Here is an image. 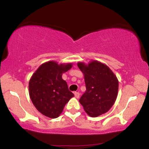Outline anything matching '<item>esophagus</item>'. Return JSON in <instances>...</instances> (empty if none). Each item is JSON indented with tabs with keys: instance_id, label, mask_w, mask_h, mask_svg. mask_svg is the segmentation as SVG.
<instances>
[{
	"instance_id": "obj_1",
	"label": "esophagus",
	"mask_w": 149,
	"mask_h": 149,
	"mask_svg": "<svg viewBox=\"0 0 149 149\" xmlns=\"http://www.w3.org/2000/svg\"><path fill=\"white\" fill-rule=\"evenodd\" d=\"M74 94L75 98H79L80 93H79V92H74Z\"/></svg>"
}]
</instances>
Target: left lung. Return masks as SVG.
Returning <instances> with one entry per match:
<instances>
[{
	"instance_id": "8db88e82",
	"label": "left lung",
	"mask_w": 149,
	"mask_h": 149,
	"mask_svg": "<svg viewBox=\"0 0 149 149\" xmlns=\"http://www.w3.org/2000/svg\"><path fill=\"white\" fill-rule=\"evenodd\" d=\"M77 66L86 84V91L79 99L84 111L92 118L107 113L118 96L119 82L116 75L108 65L98 61L88 64L78 62Z\"/></svg>"
}]
</instances>
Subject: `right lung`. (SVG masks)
<instances>
[{"label":"right lung","instance_id":"add662e5","mask_svg":"<svg viewBox=\"0 0 149 149\" xmlns=\"http://www.w3.org/2000/svg\"><path fill=\"white\" fill-rule=\"evenodd\" d=\"M72 67V63L54 61L41 65L30 78L29 93L31 102L38 112L50 118H57L74 94L62 78L63 73Z\"/></svg>","mask_w":149,"mask_h":149}]
</instances>
